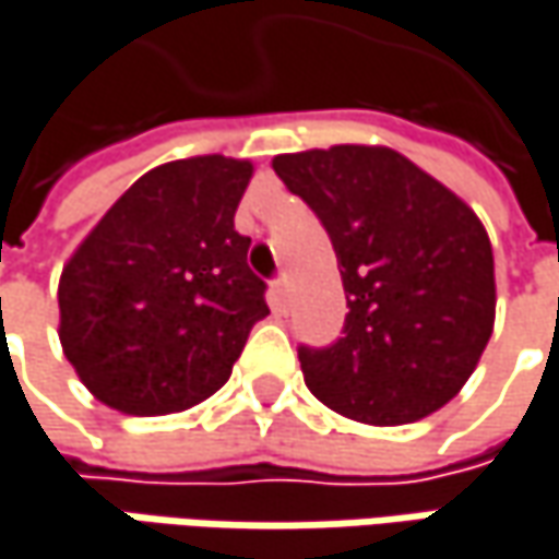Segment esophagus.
<instances>
[{"mask_svg":"<svg viewBox=\"0 0 559 559\" xmlns=\"http://www.w3.org/2000/svg\"><path fill=\"white\" fill-rule=\"evenodd\" d=\"M287 300H290V294H287V281L281 278L272 284V304H275V310H287Z\"/></svg>","mask_w":559,"mask_h":559,"instance_id":"34e87169","label":"esophagus"}]
</instances>
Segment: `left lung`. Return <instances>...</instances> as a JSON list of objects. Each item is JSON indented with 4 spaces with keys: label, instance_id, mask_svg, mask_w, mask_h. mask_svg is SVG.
<instances>
[{
    "label": "left lung",
    "instance_id": "left-lung-1",
    "mask_svg": "<svg viewBox=\"0 0 559 559\" xmlns=\"http://www.w3.org/2000/svg\"><path fill=\"white\" fill-rule=\"evenodd\" d=\"M332 237L345 335L300 347L310 392L350 420L395 427L452 402L493 332V249L452 189L385 145H332L272 160Z\"/></svg>",
    "mask_w": 559,
    "mask_h": 559
}]
</instances>
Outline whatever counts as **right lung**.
I'll return each instance as SVG.
<instances>
[{
	"label": "right lung",
	"instance_id": "1",
	"mask_svg": "<svg viewBox=\"0 0 559 559\" xmlns=\"http://www.w3.org/2000/svg\"><path fill=\"white\" fill-rule=\"evenodd\" d=\"M252 164L182 157L132 182L62 265L59 342L87 392L139 417L214 395L269 316L234 214Z\"/></svg>",
	"mask_w": 559,
	"mask_h": 559
}]
</instances>
